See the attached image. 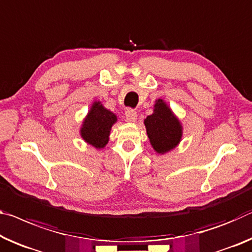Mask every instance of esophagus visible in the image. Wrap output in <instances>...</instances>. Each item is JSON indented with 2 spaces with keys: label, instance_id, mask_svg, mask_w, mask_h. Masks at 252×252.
Here are the masks:
<instances>
[{
  "label": "esophagus",
  "instance_id": "obj_1",
  "mask_svg": "<svg viewBox=\"0 0 252 252\" xmlns=\"http://www.w3.org/2000/svg\"><path fill=\"white\" fill-rule=\"evenodd\" d=\"M126 119L127 122H134L137 120V112L132 109H127L126 111Z\"/></svg>",
  "mask_w": 252,
  "mask_h": 252
}]
</instances>
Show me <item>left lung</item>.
I'll return each instance as SVG.
<instances>
[{
	"label": "left lung",
	"mask_w": 252,
	"mask_h": 252,
	"mask_svg": "<svg viewBox=\"0 0 252 252\" xmlns=\"http://www.w3.org/2000/svg\"><path fill=\"white\" fill-rule=\"evenodd\" d=\"M145 126L151 145L159 154L167 153L181 141L182 126L162 99L156 102L154 113L148 115Z\"/></svg>",
	"instance_id": "left-lung-1"
}]
</instances>
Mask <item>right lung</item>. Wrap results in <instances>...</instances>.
<instances>
[{
    "instance_id": "add662e5",
    "label": "right lung",
    "mask_w": 252,
    "mask_h": 252,
    "mask_svg": "<svg viewBox=\"0 0 252 252\" xmlns=\"http://www.w3.org/2000/svg\"><path fill=\"white\" fill-rule=\"evenodd\" d=\"M115 121L117 117L112 112L104 109L99 102H95L83 123V139L95 148H103L109 141L110 130Z\"/></svg>"
}]
</instances>
